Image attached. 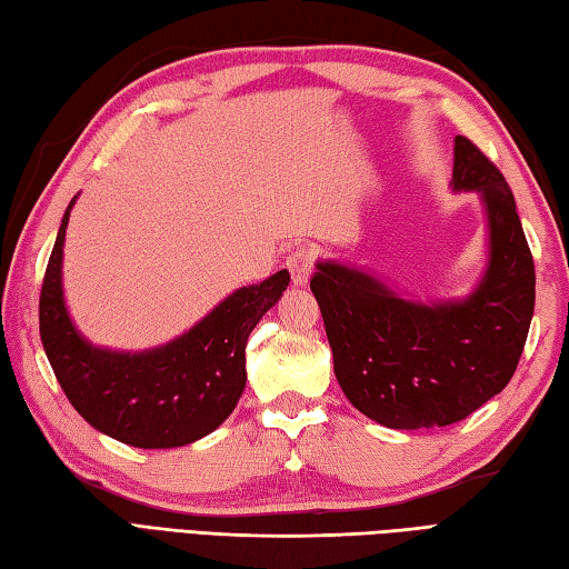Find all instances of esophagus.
I'll return each mask as SVG.
<instances>
[{
  "instance_id": "1",
  "label": "esophagus",
  "mask_w": 569,
  "mask_h": 569,
  "mask_svg": "<svg viewBox=\"0 0 569 569\" xmlns=\"http://www.w3.org/2000/svg\"><path fill=\"white\" fill-rule=\"evenodd\" d=\"M316 257H318V249L312 244H300L291 253H288L286 266H288V271H291L296 286H306L310 281L312 266H316Z\"/></svg>"
}]
</instances>
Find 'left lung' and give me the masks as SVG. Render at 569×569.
Wrapping results in <instances>:
<instances>
[{
  "instance_id": "1",
  "label": "left lung",
  "mask_w": 569,
  "mask_h": 569,
  "mask_svg": "<svg viewBox=\"0 0 569 569\" xmlns=\"http://www.w3.org/2000/svg\"><path fill=\"white\" fill-rule=\"evenodd\" d=\"M452 186L479 190L489 217V266L469 298L418 306L332 261L318 263L310 278L337 381L357 410L386 428L465 420L506 389L523 355L536 266L513 192L467 137L455 139Z\"/></svg>"
}]
</instances>
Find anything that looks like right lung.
Masks as SVG:
<instances>
[{"label": "right lung", "instance_id": "obj_1", "mask_svg": "<svg viewBox=\"0 0 569 569\" xmlns=\"http://www.w3.org/2000/svg\"><path fill=\"white\" fill-rule=\"evenodd\" d=\"M48 259L39 330L46 357L72 408L110 438L161 450L196 442L222 426L247 383L244 349L263 312L278 303L291 273L239 288L196 328L166 347L139 355L110 352L82 340L72 328L60 286V261L70 208Z\"/></svg>", "mask_w": 569, "mask_h": 569}]
</instances>
